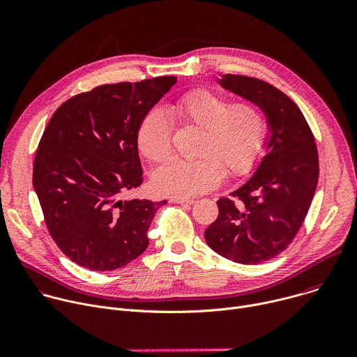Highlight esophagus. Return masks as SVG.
Here are the masks:
<instances>
[{"instance_id": "esophagus-1", "label": "esophagus", "mask_w": 357, "mask_h": 357, "mask_svg": "<svg viewBox=\"0 0 357 357\" xmlns=\"http://www.w3.org/2000/svg\"><path fill=\"white\" fill-rule=\"evenodd\" d=\"M169 202H171V203H181V205H192V203H195V200H193V199L178 197V196H172V197H169Z\"/></svg>"}]
</instances>
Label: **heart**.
<instances>
[{
	"label": "heart",
	"instance_id": "1",
	"mask_svg": "<svg viewBox=\"0 0 357 357\" xmlns=\"http://www.w3.org/2000/svg\"><path fill=\"white\" fill-rule=\"evenodd\" d=\"M223 94L197 89L185 93L172 112L185 124L200 128L192 161H171L154 174V186L165 195L189 197L212 190L226 176L244 175L256 165L266 139L267 123L250 103L229 105ZM141 154L151 162L165 161L172 152V126L165 110H149L137 132Z\"/></svg>",
	"mask_w": 357,
	"mask_h": 357
}]
</instances>
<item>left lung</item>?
<instances>
[{
	"label": "left lung",
	"mask_w": 357,
	"mask_h": 357,
	"mask_svg": "<svg viewBox=\"0 0 357 357\" xmlns=\"http://www.w3.org/2000/svg\"><path fill=\"white\" fill-rule=\"evenodd\" d=\"M219 84L259 106L271 135L257 171L218 200L205 240L234 263L259 264L288 247L308 213L319 175L317 144L299 107L277 87L240 75H223Z\"/></svg>",
	"instance_id": "1"
}]
</instances>
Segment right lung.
<instances>
[{"mask_svg":"<svg viewBox=\"0 0 357 357\" xmlns=\"http://www.w3.org/2000/svg\"><path fill=\"white\" fill-rule=\"evenodd\" d=\"M176 83L161 76L94 87L54 113L33 161V189L46 227L73 263L112 271L148 247L146 231L167 200H123L142 183L137 132Z\"/></svg>","mask_w":357,"mask_h":357,"instance_id":"1","label":"right lung"}]
</instances>
